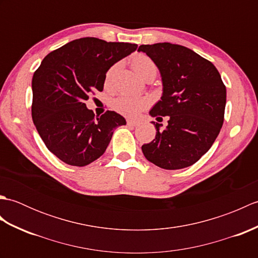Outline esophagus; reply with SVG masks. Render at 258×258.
Wrapping results in <instances>:
<instances>
[{
  "label": "esophagus",
  "instance_id": "34e87169",
  "mask_svg": "<svg viewBox=\"0 0 258 258\" xmlns=\"http://www.w3.org/2000/svg\"><path fill=\"white\" fill-rule=\"evenodd\" d=\"M127 125L132 126V127H136V126L140 125L139 120H134V119H127Z\"/></svg>",
  "mask_w": 258,
  "mask_h": 258
}]
</instances>
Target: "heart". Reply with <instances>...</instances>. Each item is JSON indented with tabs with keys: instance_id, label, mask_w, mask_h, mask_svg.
<instances>
[{
	"instance_id": "heart-1",
	"label": "heart",
	"mask_w": 258,
	"mask_h": 258,
	"mask_svg": "<svg viewBox=\"0 0 258 258\" xmlns=\"http://www.w3.org/2000/svg\"><path fill=\"white\" fill-rule=\"evenodd\" d=\"M131 67L135 71V73L140 75L142 79H146L147 76H154L156 75L157 68L155 63L152 61V58L149 57L143 53H138L130 59ZM116 70V65H114L107 71L105 76V83L108 84L111 82L113 75ZM149 101L146 98H138V97H131L122 95L116 98H114L112 102V107L114 111L124 115V116L128 117H135L144 111L145 108L149 107Z\"/></svg>"
}]
</instances>
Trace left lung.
Returning <instances> with one entry per match:
<instances>
[{
	"label": "left lung",
	"mask_w": 258,
	"mask_h": 258,
	"mask_svg": "<svg viewBox=\"0 0 258 258\" xmlns=\"http://www.w3.org/2000/svg\"><path fill=\"white\" fill-rule=\"evenodd\" d=\"M160 70L163 94L150 111L153 117L168 116L165 130L142 146L147 161L164 169L193 165L211 149L224 122L226 87L214 64L189 48L156 43L141 45Z\"/></svg>",
	"instance_id": "left-lung-1"
}]
</instances>
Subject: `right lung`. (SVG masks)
<instances>
[{"label": "right lung", "instance_id": "right-lung-1", "mask_svg": "<svg viewBox=\"0 0 258 258\" xmlns=\"http://www.w3.org/2000/svg\"><path fill=\"white\" fill-rule=\"evenodd\" d=\"M138 44L82 37L51 52L33 75L32 118L44 144L62 162L85 166L104 154L122 115L95 117L85 101L103 91L106 72Z\"/></svg>", "mask_w": 258, "mask_h": 258}]
</instances>
